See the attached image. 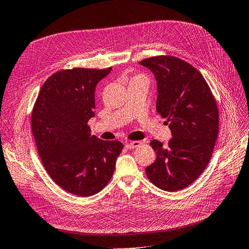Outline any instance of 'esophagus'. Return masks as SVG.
<instances>
[{
    "instance_id": "1",
    "label": "esophagus",
    "mask_w": 249,
    "mask_h": 249,
    "mask_svg": "<svg viewBox=\"0 0 249 249\" xmlns=\"http://www.w3.org/2000/svg\"><path fill=\"white\" fill-rule=\"evenodd\" d=\"M142 144L141 141H132V142H125L124 143V146L127 148V149H134L136 148L138 146H140Z\"/></svg>"
}]
</instances>
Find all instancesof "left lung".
Returning a JSON list of instances; mask_svg holds the SVG:
<instances>
[{
    "mask_svg": "<svg viewBox=\"0 0 249 249\" xmlns=\"http://www.w3.org/2000/svg\"><path fill=\"white\" fill-rule=\"evenodd\" d=\"M139 63L155 74L156 110L167 119L172 134L167 145L149 142L157 158L145 168L147 178L162 190H182L201 175L212 157L219 124L217 103L205 78L184 60L161 55Z\"/></svg>",
    "mask_w": 249,
    "mask_h": 249,
    "instance_id": "1",
    "label": "left lung"
}]
</instances>
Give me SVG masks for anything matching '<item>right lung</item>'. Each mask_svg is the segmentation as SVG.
Wrapping results in <instances>:
<instances>
[{"label":"right lung","instance_id":"add662e5","mask_svg":"<svg viewBox=\"0 0 249 249\" xmlns=\"http://www.w3.org/2000/svg\"><path fill=\"white\" fill-rule=\"evenodd\" d=\"M111 71L74 67L43 83L31 115L37 152L51 178L78 196L100 192L110 182L124 144L90 136L96 84Z\"/></svg>","mask_w":249,"mask_h":249}]
</instances>
